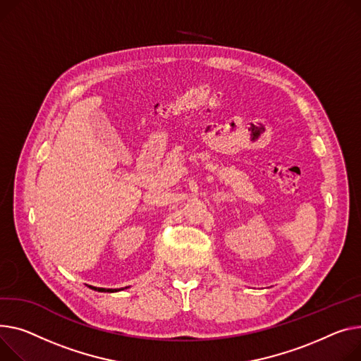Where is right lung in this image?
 <instances>
[{"label":"right lung","instance_id":"right-lung-1","mask_svg":"<svg viewBox=\"0 0 361 361\" xmlns=\"http://www.w3.org/2000/svg\"><path fill=\"white\" fill-rule=\"evenodd\" d=\"M90 289H92V290H95V292H109V293H114V292H120V290H123V289H128V287H123V289H104V287H94V286H88Z\"/></svg>","mask_w":361,"mask_h":361}]
</instances>
